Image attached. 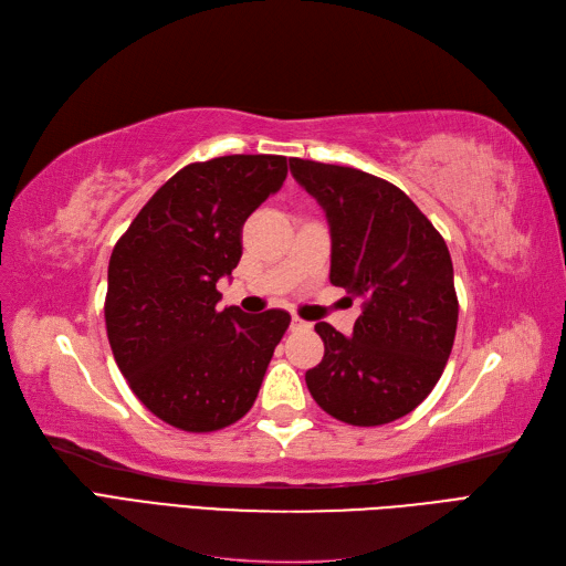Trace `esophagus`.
<instances>
[{
  "mask_svg": "<svg viewBox=\"0 0 566 566\" xmlns=\"http://www.w3.org/2000/svg\"><path fill=\"white\" fill-rule=\"evenodd\" d=\"M290 328H293V331H304V328H312V323H306V321L293 316V321H290Z\"/></svg>",
  "mask_w": 566,
  "mask_h": 566,
  "instance_id": "1",
  "label": "esophagus"
}]
</instances>
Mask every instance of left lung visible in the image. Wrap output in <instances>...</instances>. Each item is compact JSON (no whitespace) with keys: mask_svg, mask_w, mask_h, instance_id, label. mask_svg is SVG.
Listing matches in <instances>:
<instances>
[{"mask_svg":"<svg viewBox=\"0 0 566 566\" xmlns=\"http://www.w3.org/2000/svg\"><path fill=\"white\" fill-rule=\"evenodd\" d=\"M331 227V283L364 300L352 337L316 323L325 354L304 380L325 413L375 427L410 413L447 366L458 297L441 233L401 188L368 172L290 160Z\"/></svg>","mask_w":566,"mask_h":566,"instance_id":"obj_1","label":"left lung"}]
</instances>
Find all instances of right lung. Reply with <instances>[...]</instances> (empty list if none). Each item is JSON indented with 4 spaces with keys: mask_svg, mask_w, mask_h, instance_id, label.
<instances>
[{
    "mask_svg": "<svg viewBox=\"0 0 566 566\" xmlns=\"http://www.w3.org/2000/svg\"><path fill=\"white\" fill-rule=\"evenodd\" d=\"M287 177L283 156L191 163L165 181L115 243L106 331L119 373L153 416L184 432L241 420L290 314L219 310L217 281L243 254V224Z\"/></svg>",
    "mask_w": 566,
    "mask_h": 566,
    "instance_id": "1",
    "label": "right lung"
}]
</instances>
